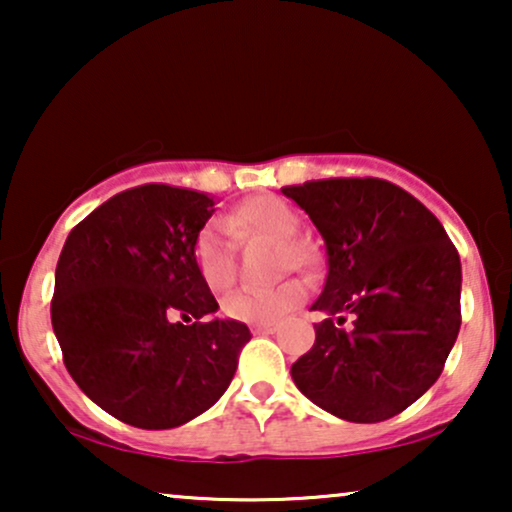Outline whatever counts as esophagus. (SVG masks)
<instances>
[{
  "mask_svg": "<svg viewBox=\"0 0 512 512\" xmlns=\"http://www.w3.org/2000/svg\"><path fill=\"white\" fill-rule=\"evenodd\" d=\"M251 331H254L256 335H268V333H275L277 326L275 324H254L251 326Z\"/></svg>",
  "mask_w": 512,
  "mask_h": 512,
  "instance_id": "esophagus-1",
  "label": "esophagus"
}]
</instances>
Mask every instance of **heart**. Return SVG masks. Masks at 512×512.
Wrapping results in <instances>:
<instances>
[{
  "mask_svg": "<svg viewBox=\"0 0 512 512\" xmlns=\"http://www.w3.org/2000/svg\"><path fill=\"white\" fill-rule=\"evenodd\" d=\"M230 226L247 235L279 240L284 268L305 270L312 265V249L296 240L300 219L289 202L275 195H256L237 205ZM193 265L209 291L221 293L235 282V244L228 223L207 221L193 237ZM305 300L300 282H284L272 289H240L223 298V314L247 324H272Z\"/></svg>",
  "mask_w": 512,
  "mask_h": 512,
  "instance_id": "heart-1",
  "label": "heart"
}]
</instances>
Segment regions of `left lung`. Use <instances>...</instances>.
Masks as SVG:
<instances>
[{"mask_svg":"<svg viewBox=\"0 0 512 512\" xmlns=\"http://www.w3.org/2000/svg\"><path fill=\"white\" fill-rule=\"evenodd\" d=\"M282 193L310 214L328 254L312 305L326 319L291 366L293 382L335 417L384 422L438 380L457 340V247L422 202L384 179L307 181Z\"/></svg>","mask_w":512,"mask_h":512,"instance_id":"1","label":"left lung"}]
</instances>
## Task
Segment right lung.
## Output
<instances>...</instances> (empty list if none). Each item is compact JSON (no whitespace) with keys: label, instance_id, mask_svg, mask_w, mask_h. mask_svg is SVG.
<instances>
[{"label":"right lung","instance_id":"1","mask_svg":"<svg viewBox=\"0 0 512 512\" xmlns=\"http://www.w3.org/2000/svg\"><path fill=\"white\" fill-rule=\"evenodd\" d=\"M205 193L146 184L72 228L55 268L51 321L62 361L90 401L137 429H174L233 380L247 324L219 310L193 265L214 212Z\"/></svg>","mask_w":512,"mask_h":512}]
</instances>
